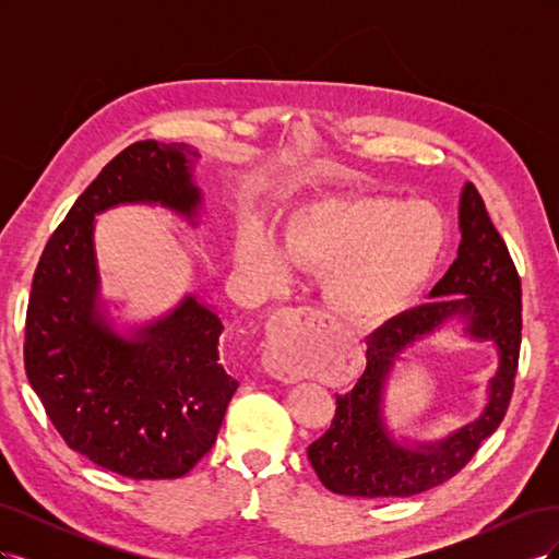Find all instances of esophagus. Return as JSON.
<instances>
[{
    "instance_id": "34e87169",
    "label": "esophagus",
    "mask_w": 559,
    "mask_h": 559,
    "mask_svg": "<svg viewBox=\"0 0 559 559\" xmlns=\"http://www.w3.org/2000/svg\"><path fill=\"white\" fill-rule=\"evenodd\" d=\"M314 324H326V314L314 308H286L267 324L263 366L270 376L282 382H298L296 345Z\"/></svg>"
}]
</instances>
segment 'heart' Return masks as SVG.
Listing matches in <instances>:
<instances>
[{"mask_svg":"<svg viewBox=\"0 0 559 559\" xmlns=\"http://www.w3.org/2000/svg\"><path fill=\"white\" fill-rule=\"evenodd\" d=\"M443 242V218L427 202L326 198L294 212L280 245L263 233H245L238 263L265 289L289 284V264L324 273L321 294L337 317L384 321L415 300L441 259Z\"/></svg>","mask_w":559,"mask_h":559,"instance_id":"b5f03b06","label":"heart"}]
</instances>
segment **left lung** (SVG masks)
<instances>
[{"label": "left lung", "mask_w": 559, "mask_h": 559, "mask_svg": "<svg viewBox=\"0 0 559 559\" xmlns=\"http://www.w3.org/2000/svg\"><path fill=\"white\" fill-rule=\"evenodd\" d=\"M460 251L445 277L433 286L431 300L392 317L368 335L364 376L352 392L335 394L329 431L308 448L317 478L335 495L389 499L443 485L471 462L509 411L522 337L520 275L471 181L460 200ZM450 316H462L469 334L498 345L500 370L490 383L486 411L473 426L438 444L405 449L383 425V380L405 346Z\"/></svg>", "instance_id": "left-lung-1"}]
</instances>
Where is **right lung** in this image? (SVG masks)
Returning a JSON list of instances; mask_svg holds the SVG:
<instances>
[{
  "label": "right lung",
  "instance_id": "obj_1",
  "mask_svg": "<svg viewBox=\"0 0 559 559\" xmlns=\"http://www.w3.org/2000/svg\"><path fill=\"white\" fill-rule=\"evenodd\" d=\"M183 144L134 142L109 160L50 235L32 280L25 373L72 450L132 480L181 478L205 456L238 389L218 364L222 319L193 296L138 337L97 310L95 214L158 202L193 218L200 191Z\"/></svg>",
  "mask_w": 559,
  "mask_h": 559
}]
</instances>
